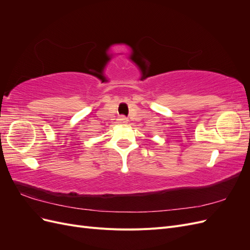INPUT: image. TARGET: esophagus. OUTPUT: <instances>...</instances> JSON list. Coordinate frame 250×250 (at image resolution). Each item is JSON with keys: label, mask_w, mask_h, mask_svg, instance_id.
Here are the masks:
<instances>
[{"label": "esophagus", "mask_w": 250, "mask_h": 250, "mask_svg": "<svg viewBox=\"0 0 250 250\" xmlns=\"http://www.w3.org/2000/svg\"><path fill=\"white\" fill-rule=\"evenodd\" d=\"M128 122V120L125 118V117H120L118 119V123L119 124H126Z\"/></svg>", "instance_id": "obj_1"}]
</instances>
